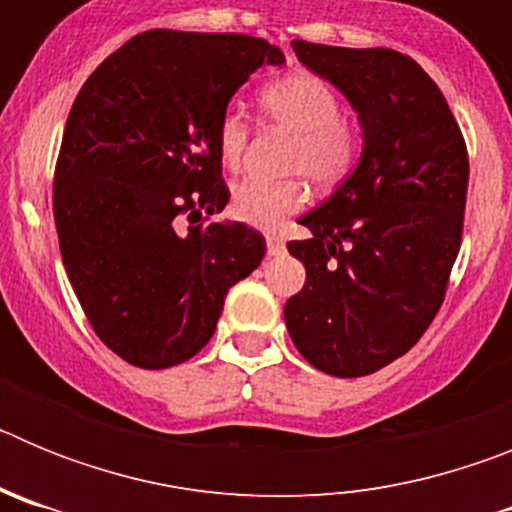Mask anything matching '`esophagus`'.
Masks as SVG:
<instances>
[{"label": "esophagus", "mask_w": 512, "mask_h": 512, "mask_svg": "<svg viewBox=\"0 0 512 512\" xmlns=\"http://www.w3.org/2000/svg\"><path fill=\"white\" fill-rule=\"evenodd\" d=\"M266 251H269V256H279V253H284L282 238H279V235H266Z\"/></svg>", "instance_id": "1"}]
</instances>
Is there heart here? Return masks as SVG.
I'll use <instances>...</instances> for the list:
<instances>
[{"label": "heart", "mask_w": 512, "mask_h": 512, "mask_svg": "<svg viewBox=\"0 0 512 512\" xmlns=\"http://www.w3.org/2000/svg\"><path fill=\"white\" fill-rule=\"evenodd\" d=\"M259 107L264 120L295 138L287 169L307 176L315 187H336L359 161V128L341 115V99L320 76L297 71L269 81L259 94ZM215 138L223 164L238 169L251 138L246 117L238 110H225L217 122ZM305 205L307 184L302 179H246L235 184L230 215L253 228L271 230Z\"/></svg>", "instance_id": "heart-1"}]
</instances>
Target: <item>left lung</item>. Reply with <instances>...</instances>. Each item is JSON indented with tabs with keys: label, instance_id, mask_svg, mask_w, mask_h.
Masks as SVG:
<instances>
[{
	"label": "left lung",
	"instance_id": "left-lung-1",
	"mask_svg": "<svg viewBox=\"0 0 512 512\" xmlns=\"http://www.w3.org/2000/svg\"><path fill=\"white\" fill-rule=\"evenodd\" d=\"M307 69L359 112V166L289 241L305 287L284 305L297 351L333 377L408 354L433 323L461 246L467 143L436 81L390 48L292 40Z\"/></svg>",
	"mask_w": 512,
	"mask_h": 512
}]
</instances>
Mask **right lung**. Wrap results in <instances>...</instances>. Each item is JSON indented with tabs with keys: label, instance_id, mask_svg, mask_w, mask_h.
Returning a JSON list of instances; mask_svg holds the SVG:
<instances>
[{
	"label": "right lung",
	"instance_id": "1",
	"mask_svg": "<svg viewBox=\"0 0 512 512\" xmlns=\"http://www.w3.org/2000/svg\"><path fill=\"white\" fill-rule=\"evenodd\" d=\"M264 63L284 53L251 35L148 30L76 94L53 182L58 246L94 333L128 364L192 359L264 259L259 230L196 225L228 205L217 122Z\"/></svg>",
	"mask_w": 512,
	"mask_h": 512
}]
</instances>
